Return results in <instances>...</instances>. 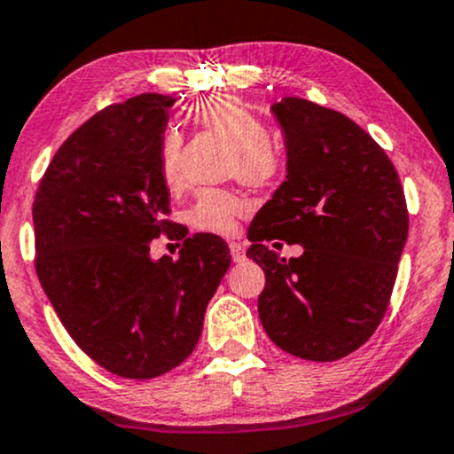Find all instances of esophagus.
Segmentation results:
<instances>
[{
	"instance_id": "obj_1",
	"label": "esophagus",
	"mask_w": 454,
	"mask_h": 454,
	"mask_svg": "<svg viewBox=\"0 0 454 454\" xmlns=\"http://www.w3.org/2000/svg\"><path fill=\"white\" fill-rule=\"evenodd\" d=\"M229 251H231V257H233V262H242L244 257H247V247H244V242H238V240H233V242H229Z\"/></svg>"
}]
</instances>
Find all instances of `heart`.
<instances>
[{"instance_id":"heart-1","label":"heart","mask_w":454,"mask_h":454,"mask_svg":"<svg viewBox=\"0 0 454 454\" xmlns=\"http://www.w3.org/2000/svg\"><path fill=\"white\" fill-rule=\"evenodd\" d=\"M188 120L203 130L221 135L233 145L231 173L251 186H268L281 176L283 154L268 139L266 124L236 96L216 94L203 98L188 109ZM182 139L176 130L162 135L159 147V169L165 186L177 191L182 184L180 169ZM248 212V203L240 195L221 188H207L197 195L188 218L201 231L231 236L238 218Z\"/></svg>"}]
</instances>
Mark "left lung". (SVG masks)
Instances as JSON below:
<instances>
[{
  "mask_svg": "<svg viewBox=\"0 0 454 454\" xmlns=\"http://www.w3.org/2000/svg\"><path fill=\"white\" fill-rule=\"evenodd\" d=\"M270 111L287 176L248 227L247 257L266 272L259 319L287 354L333 363L366 343L388 309L410 229L405 195L386 152L349 117L294 96ZM270 239L305 253L287 262Z\"/></svg>",
  "mask_w": 454,
  "mask_h": 454,
  "instance_id": "obj_1",
  "label": "left lung"
}]
</instances>
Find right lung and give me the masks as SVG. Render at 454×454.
I'll return each instance as SVG.
<instances>
[{
    "mask_svg": "<svg viewBox=\"0 0 454 454\" xmlns=\"http://www.w3.org/2000/svg\"><path fill=\"white\" fill-rule=\"evenodd\" d=\"M173 96L139 94L76 129L34 201L35 272L64 328L111 373L150 380L184 363L231 266L223 238L195 233L152 259L173 223L159 169Z\"/></svg>",
    "mask_w": 454,
    "mask_h": 454,
    "instance_id": "obj_1",
    "label": "right lung"
}]
</instances>
